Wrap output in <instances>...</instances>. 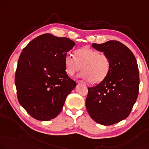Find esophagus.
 Returning <instances> with one entry per match:
<instances>
[{"label":"esophagus","instance_id":"esophagus-1","mask_svg":"<svg viewBox=\"0 0 149 149\" xmlns=\"http://www.w3.org/2000/svg\"><path fill=\"white\" fill-rule=\"evenodd\" d=\"M76 82H77V84H84V82L82 81H80V80H78V81H77Z\"/></svg>","mask_w":149,"mask_h":149}]
</instances>
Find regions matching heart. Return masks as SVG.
Wrapping results in <instances>:
<instances>
[{
	"instance_id": "heart-1",
	"label": "heart",
	"mask_w": 149,
	"mask_h": 149,
	"mask_svg": "<svg viewBox=\"0 0 149 149\" xmlns=\"http://www.w3.org/2000/svg\"><path fill=\"white\" fill-rule=\"evenodd\" d=\"M65 72L73 76L83 69L79 77L93 84L102 82L109 74L110 61L108 57L89 47H84L75 52V57L67 55L64 59Z\"/></svg>"
}]
</instances>
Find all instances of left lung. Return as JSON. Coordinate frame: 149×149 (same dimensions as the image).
I'll return each instance as SVG.
<instances>
[{
    "label": "left lung",
    "mask_w": 149,
    "mask_h": 149,
    "mask_svg": "<svg viewBox=\"0 0 149 149\" xmlns=\"http://www.w3.org/2000/svg\"><path fill=\"white\" fill-rule=\"evenodd\" d=\"M110 61L109 74L104 80L88 88L86 109L97 123L112 125L129 116L136 101L139 89V72L134 54L120 42L108 41L93 43Z\"/></svg>",
    "instance_id": "left-lung-1"
}]
</instances>
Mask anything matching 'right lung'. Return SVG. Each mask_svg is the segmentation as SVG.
Masks as SVG:
<instances>
[{
  "label": "right lung",
  "mask_w": 149,
  "mask_h": 149,
  "mask_svg": "<svg viewBox=\"0 0 149 149\" xmlns=\"http://www.w3.org/2000/svg\"><path fill=\"white\" fill-rule=\"evenodd\" d=\"M75 44L67 37L45 33L33 39L21 52L15 78L18 100L36 120L56 117L76 86L64 63Z\"/></svg>",
  "instance_id": "add662e5"
}]
</instances>
